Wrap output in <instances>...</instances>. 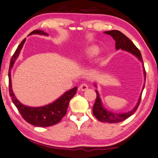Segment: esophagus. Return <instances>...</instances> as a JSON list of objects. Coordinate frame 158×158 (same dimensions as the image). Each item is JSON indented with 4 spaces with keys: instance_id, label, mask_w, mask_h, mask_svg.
Instances as JSON below:
<instances>
[{
    "instance_id": "obj_1",
    "label": "esophagus",
    "mask_w": 158,
    "mask_h": 158,
    "mask_svg": "<svg viewBox=\"0 0 158 158\" xmlns=\"http://www.w3.org/2000/svg\"><path fill=\"white\" fill-rule=\"evenodd\" d=\"M88 85L86 83L81 84V85H80V87H79L80 90H81V91H85V90L88 89Z\"/></svg>"
}]
</instances>
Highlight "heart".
Instances as JSON below:
<instances>
[{
  "mask_svg": "<svg viewBox=\"0 0 158 158\" xmlns=\"http://www.w3.org/2000/svg\"><path fill=\"white\" fill-rule=\"evenodd\" d=\"M98 52V49L96 47H90L89 49H88L87 52V56L88 57H93L95 55H96Z\"/></svg>",
  "mask_w": 158,
  "mask_h": 158,
  "instance_id": "b5f03b06",
  "label": "heart"
}]
</instances>
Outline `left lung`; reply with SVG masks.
Masks as SVG:
<instances>
[{
	"label": "left lung",
	"instance_id": "obj_1",
	"mask_svg": "<svg viewBox=\"0 0 158 158\" xmlns=\"http://www.w3.org/2000/svg\"><path fill=\"white\" fill-rule=\"evenodd\" d=\"M105 34H109V35L111 36L112 37L116 42V49H122L124 51H127L128 52L132 54L133 55H135L139 59V61L142 62V64H143V60H142V55L140 51L138 49L137 47L134 44V43L129 40V39L124 35V34L117 30H111V31H104ZM143 71H144V80L146 79V72L144 70V67L143 65ZM95 85H96L95 84ZM144 88V84L143 85V88H142V91ZM96 102H95L94 107H93V114L96 116L97 119L102 122H107V123H118L121 122L122 121L127 119V118H129V116L132 115L135 112L137 111L138 106H139L140 101H141V97H142V93L140 95L139 100L137 105L135 106V107L131 110V111L129 112H126V113H114V112L109 111L107 109H106L102 104L101 102V98L99 96L98 90H96Z\"/></svg>",
	"mask_w": 158,
	"mask_h": 158
}]
</instances>
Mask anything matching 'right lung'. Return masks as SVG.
Segmentation results:
<instances>
[{"instance_id":"obj_1","label":"right lung","mask_w":158,"mask_h":158,"mask_svg":"<svg viewBox=\"0 0 158 158\" xmlns=\"http://www.w3.org/2000/svg\"><path fill=\"white\" fill-rule=\"evenodd\" d=\"M32 34H40V35L48 36V34L45 33L41 30H34L31 31L28 36L32 35ZM27 39H24L22 42L20 43L17 47L16 52L14 55L12 56L11 60L10 62L9 70H8V81H9V94L11 97L13 103L18 109L19 113L22 116L26 122L29 124L33 125L35 127H47L55 125L59 123L63 116L67 113L69 102L71 98L75 96L77 91V87H75L72 89L66 91L63 95H62L60 98L54 102L49 103L48 105L40 107H30L25 106L21 103L13 92L12 85H11V78H10V71L14 66V62L19 57V53L22 49Z\"/></svg>"}]
</instances>
